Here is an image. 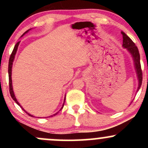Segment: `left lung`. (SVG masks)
I'll use <instances>...</instances> for the list:
<instances>
[{
	"instance_id": "obj_1",
	"label": "left lung",
	"mask_w": 148,
	"mask_h": 148,
	"mask_svg": "<svg viewBox=\"0 0 148 148\" xmlns=\"http://www.w3.org/2000/svg\"><path fill=\"white\" fill-rule=\"evenodd\" d=\"M122 35H123V47L126 49L128 52L130 53L132 56V58H133L134 68H135L137 78H138V88H137L136 92L139 90L142 84V70L141 67H140V54H139L138 49L137 48L136 46L134 43V42L125 34L124 32H121Z\"/></svg>"
}]
</instances>
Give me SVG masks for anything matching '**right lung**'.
Here are the masks:
<instances>
[{"instance_id":"1","label":"right lung","mask_w":148,"mask_h":148,"mask_svg":"<svg viewBox=\"0 0 148 148\" xmlns=\"http://www.w3.org/2000/svg\"><path fill=\"white\" fill-rule=\"evenodd\" d=\"M31 30V29H29V30H27V31H25V33H23V35H21V37H22V36H23V35H24L25 33H28V32L29 31V30ZM19 43H20V42H18L16 44V45L14 46V49H13V51H12V53L11 56H10V60H9V64H8V74H9V86H10V95H11L12 98L13 100H14V101H15V102H16V103H17V104L18 105V106H19L20 107H21V108H22V109H23V111H24L25 112V113H26L27 114H28V115H30V116H31V117H34L33 115L30 114V113H28V112H26V111H25L24 109H23V107H22V106H21V104H20V103L18 102L17 99H16V97H15V95H14V91H13V87H12V64H13V62H14V59L15 55H16V51H17L18 47V45H19ZM64 101H65V97H64V102H63V104H62V107H61L60 110L62 109V108H63V106H64ZM58 113V112H57L56 113H55V114H53V115H56ZM53 115H51V117L53 116ZM49 117H50V116H49Z\"/></svg>"}]
</instances>
